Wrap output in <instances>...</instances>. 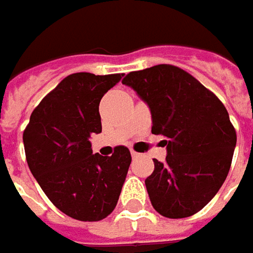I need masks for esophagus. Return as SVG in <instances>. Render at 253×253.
Listing matches in <instances>:
<instances>
[{"instance_id":"1","label":"esophagus","mask_w":253,"mask_h":253,"mask_svg":"<svg viewBox=\"0 0 253 253\" xmlns=\"http://www.w3.org/2000/svg\"><path fill=\"white\" fill-rule=\"evenodd\" d=\"M140 154H138L137 151H134V150H131V157H138Z\"/></svg>"}]
</instances>
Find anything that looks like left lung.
Instances as JSON below:
<instances>
[{
	"label": "left lung",
	"mask_w": 253,
	"mask_h": 253,
	"mask_svg": "<svg viewBox=\"0 0 253 253\" xmlns=\"http://www.w3.org/2000/svg\"><path fill=\"white\" fill-rule=\"evenodd\" d=\"M151 112V133L167 146L164 163L154 160L146 188L154 210L166 218L201 211L225 181L236 131L225 106L192 75L174 65H156L127 73Z\"/></svg>",
	"instance_id": "8db88e82"
}]
</instances>
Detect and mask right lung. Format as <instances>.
<instances>
[{
	"label": "right lung",
	"mask_w": 253,
	"mask_h": 253,
	"mask_svg": "<svg viewBox=\"0 0 253 253\" xmlns=\"http://www.w3.org/2000/svg\"><path fill=\"white\" fill-rule=\"evenodd\" d=\"M120 73L66 76L46 94L24 130L27 163L58 210L78 221H100L115 210L131 163L125 146L92 154L90 134L102 131L99 103Z\"/></svg>",
	"instance_id": "add662e5"
}]
</instances>
